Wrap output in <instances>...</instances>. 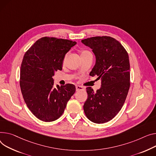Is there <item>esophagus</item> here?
Masks as SVG:
<instances>
[{
    "mask_svg": "<svg viewBox=\"0 0 156 156\" xmlns=\"http://www.w3.org/2000/svg\"><path fill=\"white\" fill-rule=\"evenodd\" d=\"M76 91H82V90H84V88H83L82 87H81V86H79V85H76Z\"/></svg>",
    "mask_w": 156,
    "mask_h": 156,
    "instance_id": "1",
    "label": "esophagus"
}]
</instances>
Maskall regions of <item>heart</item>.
<instances>
[{
    "label": "heart",
    "instance_id": "1",
    "mask_svg": "<svg viewBox=\"0 0 156 156\" xmlns=\"http://www.w3.org/2000/svg\"><path fill=\"white\" fill-rule=\"evenodd\" d=\"M91 55V52L89 51L88 50L84 49V50H82V51H81V56H87V55ZM66 56V55H65V57H64V58H63V62H64L65 60Z\"/></svg>",
    "mask_w": 156,
    "mask_h": 156
}]
</instances>
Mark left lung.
<instances>
[{
	"label": "left lung",
	"mask_w": 156,
	"mask_h": 156,
	"mask_svg": "<svg viewBox=\"0 0 156 156\" xmlns=\"http://www.w3.org/2000/svg\"><path fill=\"white\" fill-rule=\"evenodd\" d=\"M96 56L90 75L101 78V88L94 92L87 88L88 98L83 109L87 117L96 123L115 117L127 98L130 88V63L127 51L115 38L103 36L81 40Z\"/></svg>",
	"instance_id": "1"
}]
</instances>
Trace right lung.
Listing matches in <instances>:
<instances>
[{
	"mask_svg": "<svg viewBox=\"0 0 156 156\" xmlns=\"http://www.w3.org/2000/svg\"><path fill=\"white\" fill-rule=\"evenodd\" d=\"M75 41L43 37L24 56L20 71V87L25 103L34 115L44 122H53L63 113L74 94L73 84L54 87L55 72L62 70L63 58Z\"/></svg>",
	"mask_w": 156,
	"mask_h": 156,
	"instance_id": "1",
	"label": "right lung"
}]
</instances>
